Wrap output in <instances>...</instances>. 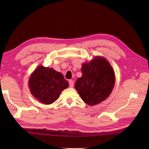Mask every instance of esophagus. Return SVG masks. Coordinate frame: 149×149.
Segmentation results:
<instances>
[{"label": "esophagus", "instance_id": "34e87169", "mask_svg": "<svg viewBox=\"0 0 149 149\" xmlns=\"http://www.w3.org/2000/svg\"><path fill=\"white\" fill-rule=\"evenodd\" d=\"M74 85V81L73 80H70L69 81V86L70 87H73Z\"/></svg>", "mask_w": 149, "mask_h": 149}]
</instances>
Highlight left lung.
Masks as SVG:
<instances>
[{
  "mask_svg": "<svg viewBox=\"0 0 149 149\" xmlns=\"http://www.w3.org/2000/svg\"><path fill=\"white\" fill-rule=\"evenodd\" d=\"M81 72L82 76L75 82V89L82 100L94 106L107 99L115 84L114 72L108 60L96 56L82 65Z\"/></svg>",
  "mask_w": 149,
  "mask_h": 149,
  "instance_id": "left-lung-1",
  "label": "left lung"
}]
</instances>
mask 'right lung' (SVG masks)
<instances>
[{
    "instance_id": "obj_1",
    "label": "right lung",
    "mask_w": 149,
    "mask_h": 149,
    "mask_svg": "<svg viewBox=\"0 0 149 149\" xmlns=\"http://www.w3.org/2000/svg\"><path fill=\"white\" fill-rule=\"evenodd\" d=\"M28 84L32 95L45 104L53 103L62 91L68 87V82L61 73L42 65L32 73Z\"/></svg>"
}]
</instances>
